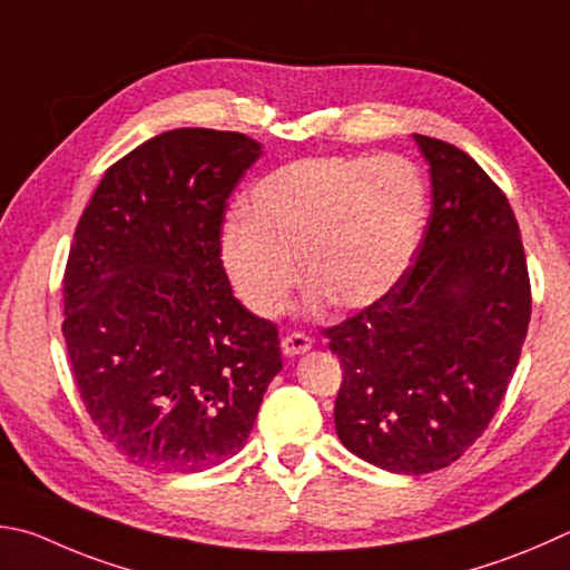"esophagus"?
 <instances>
[{
	"instance_id": "1",
	"label": "esophagus",
	"mask_w": 570,
	"mask_h": 570,
	"mask_svg": "<svg viewBox=\"0 0 570 570\" xmlns=\"http://www.w3.org/2000/svg\"><path fill=\"white\" fill-rule=\"evenodd\" d=\"M308 348H312V338L302 334V331H294V334L284 336L282 341V351L286 356H302Z\"/></svg>"
}]
</instances>
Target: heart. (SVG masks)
Masks as SVG:
<instances>
[{"instance_id": "1", "label": "heart", "mask_w": 570, "mask_h": 570, "mask_svg": "<svg viewBox=\"0 0 570 570\" xmlns=\"http://www.w3.org/2000/svg\"><path fill=\"white\" fill-rule=\"evenodd\" d=\"M249 216L222 229V258L254 314L284 312L298 262L314 298L341 308L379 302L416 249L426 189L411 161L308 157L268 171L249 191Z\"/></svg>"}]
</instances>
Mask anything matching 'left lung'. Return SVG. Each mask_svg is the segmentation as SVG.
Wrapping results in <instances>:
<instances>
[{
	"label": "left lung",
	"mask_w": 570,
	"mask_h": 570,
	"mask_svg": "<svg viewBox=\"0 0 570 570\" xmlns=\"http://www.w3.org/2000/svg\"><path fill=\"white\" fill-rule=\"evenodd\" d=\"M433 206L391 292L328 328L334 421L354 456L391 473L446 469L489 426L531 321L523 242L505 194L469 154L413 134Z\"/></svg>",
	"instance_id": "1"
}]
</instances>
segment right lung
Wrapping results in <instances>:
<instances>
[{
  "label": "right lung",
  "instance_id": "1",
  "mask_svg": "<svg viewBox=\"0 0 570 570\" xmlns=\"http://www.w3.org/2000/svg\"><path fill=\"white\" fill-rule=\"evenodd\" d=\"M262 144L171 129L101 177L65 272L71 376L114 449L194 473L244 449L282 371L278 328L234 298L222 264L226 199Z\"/></svg>",
  "mask_w": 570,
  "mask_h": 570
}]
</instances>
